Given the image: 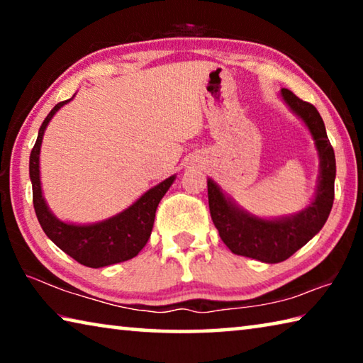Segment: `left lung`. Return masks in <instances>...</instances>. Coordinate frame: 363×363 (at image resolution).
<instances>
[{"label":"left lung","mask_w":363,"mask_h":363,"mask_svg":"<svg viewBox=\"0 0 363 363\" xmlns=\"http://www.w3.org/2000/svg\"><path fill=\"white\" fill-rule=\"evenodd\" d=\"M281 97L309 128L320 155V177L312 205L291 218L259 219L230 205L216 184L208 179L211 219L227 248L233 255L253 257L269 264L285 261L304 247L327 223L335 200V152L320 113L312 104L301 101L290 89H281Z\"/></svg>","instance_id":"obj_1"}]
</instances>
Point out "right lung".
<instances>
[{"label": "right lung", "instance_id": "add662e5", "mask_svg": "<svg viewBox=\"0 0 363 363\" xmlns=\"http://www.w3.org/2000/svg\"><path fill=\"white\" fill-rule=\"evenodd\" d=\"M70 101L72 99L59 102L48 113L38 131V138H36L32 153H30V179H32L33 190V206L43 230L64 253L86 267H106L110 264L131 259L145 247L152 233L157 206L160 200L163 199V195L168 192L171 184H173L174 176L168 177V179L160 182L158 186L150 189L149 192H145L128 210L107 220H102L99 224H65L56 216H52L41 194L40 147L48 123L51 121L54 113L60 107Z\"/></svg>", "mask_w": 363, "mask_h": 363}]
</instances>
